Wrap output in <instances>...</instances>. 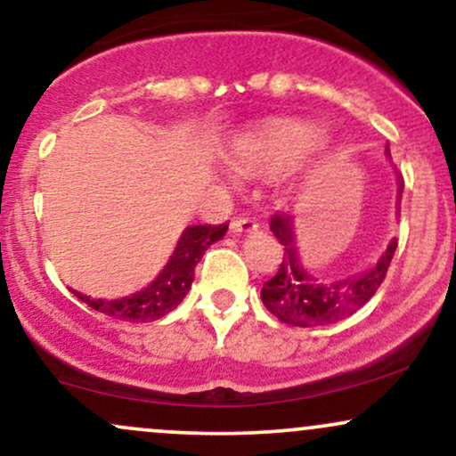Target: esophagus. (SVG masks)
Returning a JSON list of instances; mask_svg holds the SVG:
<instances>
[{
    "mask_svg": "<svg viewBox=\"0 0 456 456\" xmlns=\"http://www.w3.org/2000/svg\"><path fill=\"white\" fill-rule=\"evenodd\" d=\"M229 227H232L233 233H250V232H255V229H257V223H255L253 218H248V216H238V218H233L232 223H229Z\"/></svg>",
    "mask_w": 456,
    "mask_h": 456,
    "instance_id": "34e87169",
    "label": "esophagus"
}]
</instances>
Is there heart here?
Returning <instances> with one entry per match:
<instances>
[{
    "label": "heart",
    "instance_id": "obj_1",
    "mask_svg": "<svg viewBox=\"0 0 456 456\" xmlns=\"http://www.w3.org/2000/svg\"><path fill=\"white\" fill-rule=\"evenodd\" d=\"M315 133L305 126H279L255 141L246 156L261 160L291 159L315 145Z\"/></svg>",
    "mask_w": 456,
    "mask_h": 456
}]
</instances>
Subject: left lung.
Instances as JSON below:
<instances>
[{"label":"left lung","mask_w":456,"mask_h":456,"mask_svg":"<svg viewBox=\"0 0 456 456\" xmlns=\"http://www.w3.org/2000/svg\"><path fill=\"white\" fill-rule=\"evenodd\" d=\"M401 192L403 184L399 180V197ZM270 229L281 246H285L282 248L285 255L276 268V274L261 287V300L279 322L296 328L328 326L360 311L378 294L396 250V240H392L378 264L369 272L322 285L313 276H308L297 259L294 218L289 214L276 212L270 218Z\"/></svg>","instance_id":"obj_1"}]
</instances>
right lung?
<instances>
[{"label":"right lung","instance_id":"1","mask_svg":"<svg viewBox=\"0 0 456 456\" xmlns=\"http://www.w3.org/2000/svg\"><path fill=\"white\" fill-rule=\"evenodd\" d=\"M227 233V223L223 224H192L182 233L175 253L169 264L150 282L145 289L119 300H94L90 296L77 294L78 300L86 302L94 311L119 319V322L148 323L165 317L184 300L195 279V265L203 257L210 244L221 240Z\"/></svg>","mask_w":456,"mask_h":456}]
</instances>
